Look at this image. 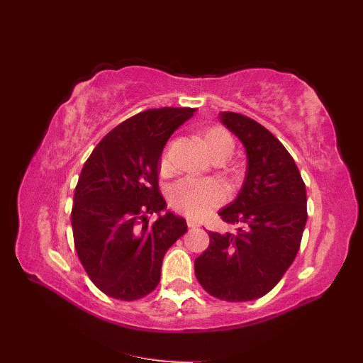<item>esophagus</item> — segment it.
Here are the masks:
<instances>
[{
    "label": "esophagus",
    "instance_id": "1",
    "mask_svg": "<svg viewBox=\"0 0 363 363\" xmlns=\"http://www.w3.org/2000/svg\"><path fill=\"white\" fill-rule=\"evenodd\" d=\"M186 225H189L190 229H196V227H200V223L193 218H186Z\"/></svg>",
    "mask_w": 363,
    "mask_h": 363
}]
</instances>
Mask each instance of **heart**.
Listing matches in <instances>:
<instances>
[{
  "instance_id": "1",
  "label": "heart",
  "mask_w": 363,
  "mask_h": 363,
  "mask_svg": "<svg viewBox=\"0 0 363 363\" xmlns=\"http://www.w3.org/2000/svg\"><path fill=\"white\" fill-rule=\"evenodd\" d=\"M202 142L211 158L229 157L233 152L235 142L230 133L223 127H209L202 133ZM158 170L161 174H167L172 170L169 145L164 147L158 158ZM227 199V190L217 181H199L185 178L174 184L169 191V202L185 216L200 218L208 212L223 205Z\"/></svg>"
}]
</instances>
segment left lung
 Listing matches in <instances>:
<instances>
[{"label":"left lung","instance_id":"obj_1","mask_svg":"<svg viewBox=\"0 0 363 363\" xmlns=\"http://www.w3.org/2000/svg\"><path fill=\"white\" fill-rule=\"evenodd\" d=\"M218 118L244 143L247 174L235 202L218 212L236 232H209L194 272L211 296L245 302L271 291L296 257L308 217L306 190L293 157L269 130L235 112Z\"/></svg>","mask_w":363,"mask_h":363}]
</instances>
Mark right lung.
Wrapping results in <instances>:
<instances>
[{
  "mask_svg": "<svg viewBox=\"0 0 363 363\" xmlns=\"http://www.w3.org/2000/svg\"><path fill=\"white\" fill-rule=\"evenodd\" d=\"M191 107H161L134 115L107 133L80 172L72 227L74 248L89 279L107 296L138 301L160 283L166 251L186 232L166 212L158 189V158Z\"/></svg>",
  "mask_w": 363,
  "mask_h": 363,
  "instance_id": "right-lung-1",
  "label": "right lung"
}]
</instances>
